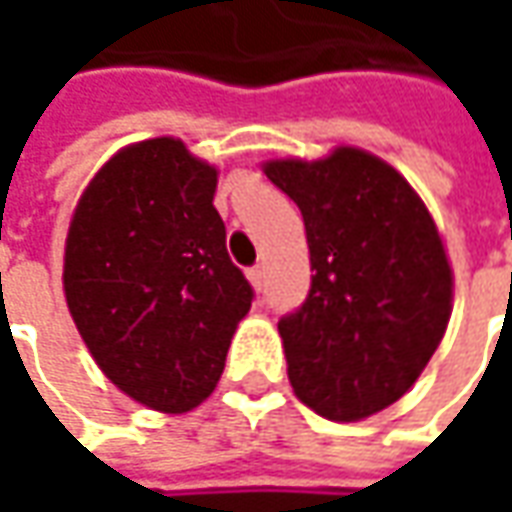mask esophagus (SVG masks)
I'll return each mask as SVG.
<instances>
[{"mask_svg": "<svg viewBox=\"0 0 512 512\" xmlns=\"http://www.w3.org/2000/svg\"><path fill=\"white\" fill-rule=\"evenodd\" d=\"M247 279L253 282V287H256V290H262V287H265V279H267L265 265L250 267V270H247Z\"/></svg>", "mask_w": 512, "mask_h": 512, "instance_id": "obj_1", "label": "esophagus"}]
</instances>
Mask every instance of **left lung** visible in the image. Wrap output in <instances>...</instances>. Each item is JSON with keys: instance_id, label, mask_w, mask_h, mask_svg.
<instances>
[{"instance_id": "1", "label": "left lung", "mask_w": 512, "mask_h": 512, "mask_svg": "<svg viewBox=\"0 0 512 512\" xmlns=\"http://www.w3.org/2000/svg\"><path fill=\"white\" fill-rule=\"evenodd\" d=\"M267 179L305 219L310 290L279 319L287 379L330 422L399 402L442 342L453 273L416 190L356 148L267 162Z\"/></svg>"}]
</instances>
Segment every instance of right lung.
Instances as JSON below:
<instances>
[{
    "label": "right lung",
    "mask_w": 512,
    "mask_h": 512,
    "mask_svg": "<svg viewBox=\"0 0 512 512\" xmlns=\"http://www.w3.org/2000/svg\"><path fill=\"white\" fill-rule=\"evenodd\" d=\"M213 193L216 168L179 139H148L93 176L68 230L65 299L90 356L162 413L213 393L253 302Z\"/></svg>",
    "instance_id": "right-lung-1"
}]
</instances>
